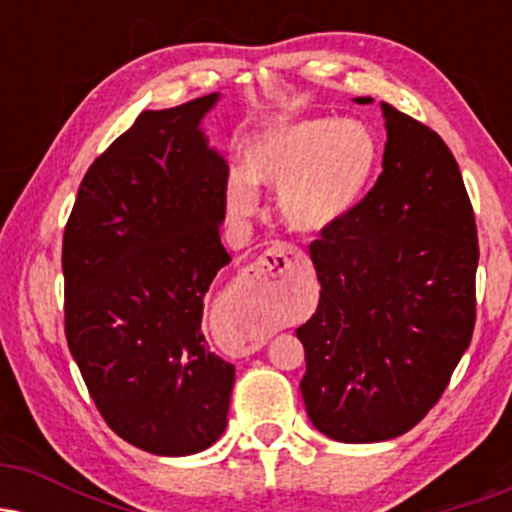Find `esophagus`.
<instances>
[{"label": "esophagus", "mask_w": 512, "mask_h": 512, "mask_svg": "<svg viewBox=\"0 0 512 512\" xmlns=\"http://www.w3.org/2000/svg\"><path fill=\"white\" fill-rule=\"evenodd\" d=\"M298 260H301V252L293 248V245L274 243L264 255H260V260L250 264L248 276L255 284L272 286L281 279V276L289 274L298 264Z\"/></svg>", "instance_id": "1"}]
</instances>
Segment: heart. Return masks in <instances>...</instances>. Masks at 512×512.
<instances>
[{
  "label": "heart",
  "instance_id": "obj_1",
  "mask_svg": "<svg viewBox=\"0 0 512 512\" xmlns=\"http://www.w3.org/2000/svg\"><path fill=\"white\" fill-rule=\"evenodd\" d=\"M378 163L373 132L356 120L286 122L248 146L245 173L228 180L226 204L236 219L260 209L255 185L276 190L279 214L293 231L315 233L356 204Z\"/></svg>",
  "mask_w": 512,
  "mask_h": 512
}]
</instances>
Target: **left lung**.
<instances>
[{"label": "left lung", "instance_id": "left-lung-1", "mask_svg": "<svg viewBox=\"0 0 512 512\" xmlns=\"http://www.w3.org/2000/svg\"><path fill=\"white\" fill-rule=\"evenodd\" d=\"M380 108L383 173L310 243L320 303L296 330L305 411L339 443H380L419 424L477 320V223L460 166L431 127Z\"/></svg>", "mask_w": 512, "mask_h": 512}]
</instances>
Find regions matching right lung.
<instances>
[{"mask_svg":"<svg viewBox=\"0 0 512 512\" xmlns=\"http://www.w3.org/2000/svg\"><path fill=\"white\" fill-rule=\"evenodd\" d=\"M219 93L144 110L86 170L62 240L64 334L113 431L195 455L226 431L236 368L202 334L228 163L199 129Z\"/></svg>","mask_w":512,"mask_h":512,"instance_id":"1","label":"right lung"}]
</instances>
